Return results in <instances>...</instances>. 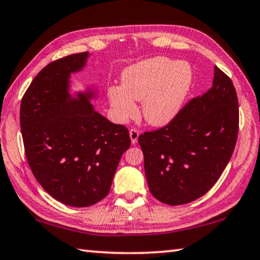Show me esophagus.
Here are the masks:
<instances>
[{
	"label": "esophagus",
	"instance_id": "esophagus-1",
	"mask_svg": "<svg viewBox=\"0 0 260 260\" xmlns=\"http://www.w3.org/2000/svg\"><path fill=\"white\" fill-rule=\"evenodd\" d=\"M139 135H140V133H139V131H138V129L132 128V129L129 131V136H131V141H132V143L135 144L136 142H138Z\"/></svg>",
	"mask_w": 260,
	"mask_h": 260
}]
</instances>
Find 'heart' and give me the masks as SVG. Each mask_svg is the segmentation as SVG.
<instances>
[{
    "mask_svg": "<svg viewBox=\"0 0 260 260\" xmlns=\"http://www.w3.org/2000/svg\"><path fill=\"white\" fill-rule=\"evenodd\" d=\"M191 85V70L184 61L166 57L141 61L122 72L120 87L108 89L109 102L119 121L134 117V101L142 102L141 113L147 124H170L182 108Z\"/></svg>",
    "mask_w": 260,
    "mask_h": 260,
    "instance_id": "heart-1",
    "label": "heart"
}]
</instances>
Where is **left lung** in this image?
Segmentation results:
<instances>
[{"label":"left lung","instance_id":"left-lung-1","mask_svg":"<svg viewBox=\"0 0 260 260\" xmlns=\"http://www.w3.org/2000/svg\"><path fill=\"white\" fill-rule=\"evenodd\" d=\"M239 133V101L231 78L214 67L212 87L174 119L139 136L149 190L169 205L208 192L230 161Z\"/></svg>","mask_w":260,"mask_h":260}]
</instances>
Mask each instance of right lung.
Instances as JSON below:
<instances>
[{
  "mask_svg": "<svg viewBox=\"0 0 260 260\" xmlns=\"http://www.w3.org/2000/svg\"><path fill=\"white\" fill-rule=\"evenodd\" d=\"M88 51L51 61L33 79L20 104L25 155L42 188L76 208L108 195L129 132L96 112L93 90L70 94V77L86 65Z\"/></svg>",
  "mask_w": 260,
  "mask_h": 260,
  "instance_id": "1",
  "label": "right lung"
}]
</instances>
